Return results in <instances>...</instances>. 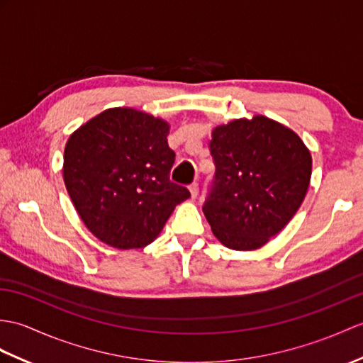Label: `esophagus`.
<instances>
[{"label": "esophagus", "instance_id": "esophagus-1", "mask_svg": "<svg viewBox=\"0 0 363 363\" xmlns=\"http://www.w3.org/2000/svg\"><path fill=\"white\" fill-rule=\"evenodd\" d=\"M189 190H190V195H191V199H196L198 198V193H199V185H198V182H193L190 187H189Z\"/></svg>", "mask_w": 363, "mask_h": 363}]
</instances>
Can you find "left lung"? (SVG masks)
<instances>
[{"label": "left lung", "mask_w": 363, "mask_h": 363, "mask_svg": "<svg viewBox=\"0 0 363 363\" xmlns=\"http://www.w3.org/2000/svg\"><path fill=\"white\" fill-rule=\"evenodd\" d=\"M215 179L202 212L215 237L233 250H255L297 213L313 157L288 126L254 116L212 131Z\"/></svg>", "instance_id": "8db88e82"}]
</instances>
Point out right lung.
Listing matches in <instances>:
<instances>
[{"instance_id": "right-lung-1", "label": "right lung", "mask_w": 363, "mask_h": 363, "mask_svg": "<svg viewBox=\"0 0 363 363\" xmlns=\"http://www.w3.org/2000/svg\"><path fill=\"white\" fill-rule=\"evenodd\" d=\"M170 125L133 108H109L75 130L65 147L63 179L88 230L130 250L153 242L190 191L170 181Z\"/></svg>"}]
</instances>
